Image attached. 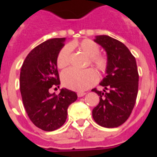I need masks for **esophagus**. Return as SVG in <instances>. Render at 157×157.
Returning a JSON list of instances; mask_svg holds the SVG:
<instances>
[{
  "label": "esophagus",
  "instance_id": "1",
  "mask_svg": "<svg viewBox=\"0 0 157 157\" xmlns=\"http://www.w3.org/2000/svg\"><path fill=\"white\" fill-rule=\"evenodd\" d=\"M86 93H85V92H78L77 93V96L78 97H83L84 95H86Z\"/></svg>",
  "mask_w": 157,
  "mask_h": 157
}]
</instances>
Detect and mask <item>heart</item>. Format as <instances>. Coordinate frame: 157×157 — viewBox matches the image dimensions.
I'll return each instance as SVG.
<instances>
[{
    "label": "heart",
    "instance_id": "heart-1",
    "mask_svg": "<svg viewBox=\"0 0 157 157\" xmlns=\"http://www.w3.org/2000/svg\"><path fill=\"white\" fill-rule=\"evenodd\" d=\"M78 48L89 58V65L94 67L97 71L105 72L108 67V59L100 54V48L96 42L90 39H85L81 42L71 43L62 48L57 57V66L60 69L65 68L71 63V49ZM98 81V75L93 69L88 68L83 71L67 69L62 74V82L63 86L70 90L84 91L95 84Z\"/></svg>",
    "mask_w": 157,
    "mask_h": 157
}]
</instances>
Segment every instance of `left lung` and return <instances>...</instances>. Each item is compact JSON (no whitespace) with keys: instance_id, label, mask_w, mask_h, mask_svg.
<instances>
[{"instance_id":"8db88e82","label":"left lung","mask_w":157,"mask_h":157,"mask_svg":"<svg viewBox=\"0 0 157 157\" xmlns=\"http://www.w3.org/2000/svg\"><path fill=\"white\" fill-rule=\"evenodd\" d=\"M94 41L106 50L108 59L107 76L101 81L103 91L93 89L99 103L92 111L94 120L106 128H115L126 121L136 103L139 72L136 60L122 42L108 36H97Z\"/></svg>"}]
</instances>
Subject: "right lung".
Returning a JSON list of instances; mask_svg holds the SVG:
<instances>
[{"mask_svg":"<svg viewBox=\"0 0 157 157\" xmlns=\"http://www.w3.org/2000/svg\"><path fill=\"white\" fill-rule=\"evenodd\" d=\"M65 40L54 38L37 45L26 57L21 68L24 108L33 124L45 131L60 128L66 121L69 105L77 99L76 92L67 89H62L59 95L49 92L60 85L57 57Z\"/></svg>","mask_w":157,"mask_h":157,"instance_id":"1","label":"right lung"}]
</instances>
